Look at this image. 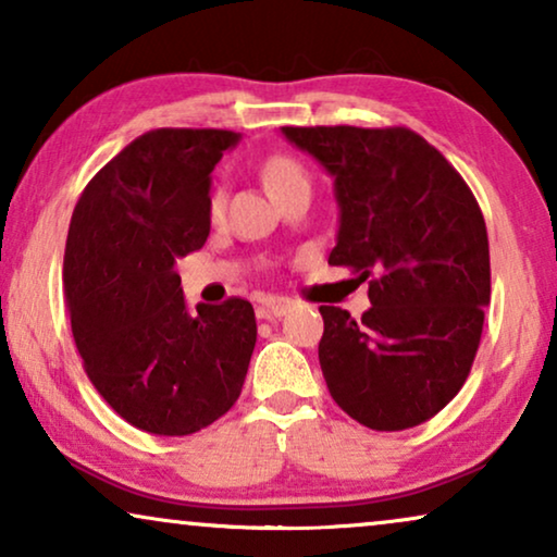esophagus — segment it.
<instances>
[{
  "mask_svg": "<svg viewBox=\"0 0 557 557\" xmlns=\"http://www.w3.org/2000/svg\"><path fill=\"white\" fill-rule=\"evenodd\" d=\"M288 311L286 299H276V296H265V299L256 307L258 319H278Z\"/></svg>",
  "mask_w": 557,
  "mask_h": 557,
  "instance_id": "34e87169",
  "label": "esophagus"
}]
</instances>
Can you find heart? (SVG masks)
<instances>
[{
	"label": "heart",
	"instance_id": "b5f03b06",
	"mask_svg": "<svg viewBox=\"0 0 557 557\" xmlns=\"http://www.w3.org/2000/svg\"><path fill=\"white\" fill-rule=\"evenodd\" d=\"M261 177L265 182V187H269V193L276 197V200L281 195L294 193V189L311 187L307 170H304V166L288 154H276V157L265 159ZM208 212H210L212 220L223 218V212H225V189L223 187L212 189V193H210Z\"/></svg>",
	"mask_w": 557,
	"mask_h": 557
}]
</instances>
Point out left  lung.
<instances>
[{
    "label": "left lung",
    "mask_w": 557,
    "mask_h": 557,
    "mask_svg": "<svg viewBox=\"0 0 557 557\" xmlns=\"http://www.w3.org/2000/svg\"><path fill=\"white\" fill-rule=\"evenodd\" d=\"M334 177L339 202L330 265L368 281L362 319L319 307L326 387L357 423L406 431L467 383L492 296L490 238L474 193L406 126H284Z\"/></svg>",
    "instance_id": "left-lung-1"
}]
</instances>
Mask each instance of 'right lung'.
I'll use <instances>...</instances> for the list:
<instances>
[{
  "instance_id": "1",
  "label": "right lung",
  "mask_w": 557,
  "mask_h": 557,
  "mask_svg": "<svg viewBox=\"0 0 557 557\" xmlns=\"http://www.w3.org/2000/svg\"><path fill=\"white\" fill-rule=\"evenodd\" d=\"M238 134L154 128L83 189L63 284L83 370L101 398L154 436H189L235 406L256 347L250 301L197 304L174 263L210 233V172Z\"/></svg>"
}]
</instances>
